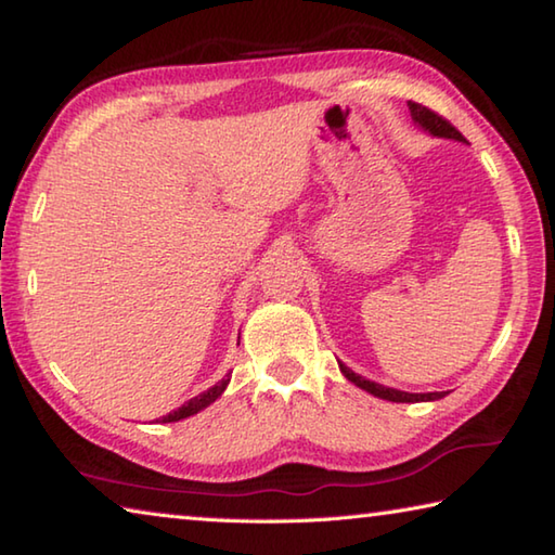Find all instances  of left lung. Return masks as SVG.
Masks as SVG:
<instances>
[{"mask_svg": "<svg viewBox=\"0 0 555 555\" xmlns=\"http://www.w3.org/2000/svg\"><path fill=\"white\" fill-rule=\"evenodd\" d=\"M408 108H411V115L415 125H421L423 130H427L430 134H435V138H444V140H459V142H466V138L462 132H459L452 122H449L447 118H442L440 113L430 111L427 106H423V103H415V101H408ZM340 372L348 376V379L360 386V389H364L367 393H374L379 396V399H386V401H393V403H417V401H437L442 399L444 391H433V393H408V391H399V389H389V386H382L376 382H370L364 379V376L354 374L350 367H345V364H340Z\"/></svg>", "mask_w": 555, "mask_h": 555, "instance_id": "1", "label": "left lung"}]
</instances>
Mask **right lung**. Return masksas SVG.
Listing matches in <instances>:
<instances>
[{"instance_id": "1", "label": "right lung", "mask_w": 555, "mask_h": 555, "mask_svg": "<svg viewBox=\"0 0 555 555\" xmlns=\"http://www.w3.org/2000/svg\"><path fill=\"white\" fill-rule=\"evenodd\" d=\"M227 384H229V374L224 376L222 382H217L215 386H210V389L203 391L201 396H195V399L185 401L181 408H176V411H171L169 415H164V421H162V423H176V421H183V417H188V415H195L197 411H203V408H207L210 403H215V401L219 399V396L224 393Z\"/></svg>"}]
</instances>
